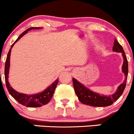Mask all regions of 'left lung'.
<instances>
[{
  "instance_id": "1",
  "label": "left lung",
  "mask_w": 134,
  "mask_h": 134,
  "mask_svg": "<svg viewBox=\"0 0 134 134\" xmlns=\"http://www.w3.org/2000/svg\"><path fill=\"white\" fill-rule=\"evenodd\" d=\"M113 51L122 53V56L124 59L123 64L122 66V71L125 74V80L122 82V83L119 86L116 91L113 94H112L111 95L106 96L91 91L87 87H86L84 85L81 83L77 80L73 78L72 82H73V86L76 94L78 97L79 100L83 104L89 105V106H94V107H106V106L111 105L115 101L117 100L122 95L125 89L126 84L128 73V64L122 47L116 39H115Z\"/></svg>"
}]
</instances>
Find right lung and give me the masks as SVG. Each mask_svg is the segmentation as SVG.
<instances>
[{"label": "right lung", "mask_w": 134, "mask_h": 134, "mask_svg": "<svg viewBox=\"0 0 134 134\" xmlns=\"http://www.w3.org/2000/svg\"><path fill=\"white\" fill-rule=\"evenodd\" d=\"M41 27H32V28H29L25 30V32H23L18 38L12 44L11 48L9 49L8 53L7 58H6V63H5V68H4V75H5V81H6V87H7L8 90L9 94L21 104L23 105V106H27V107L30 108H37V107H41L43 105H45L48 104L50 102V100L52 98V96H53L54 93L55 89H56V86H57L58 83V78L56 79L51 86H48L47 89L42 91L41 93H36V94H27L25 93H21L17 92V91L14 90L12 86L9 84L8 82V75H9V66H10V55H11V51H12V47L15 44L16 42H17L24 35L26 34L28 31L31 30H40L41 29Z\"/></svg>", "instance_id": "right-lung-1"}]
</instances>
